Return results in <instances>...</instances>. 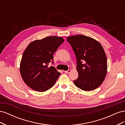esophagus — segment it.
I'll use <instances>...</instances> for the list:
<instances>
[{
  "mask_svg": "<svg viewBox=\"0 0 125 125\" xmlns=\"http://www.w3.org/2000/svg\"><path fill=\"white\" fill-rule=\"evenodd\" d=\"M71 71V69H69L68 70H67V71H65V73H70Z\"/></svg>",
  "mask_w": 125,
  "mask_h": 125,
  "instance_id": "esophagus-1",
  "label": "esophagus"
}]
</instances>
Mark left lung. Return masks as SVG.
Masks as SVG:
<instances>
[{"instance_id":"obj_1","label":"left lung","mask_w":125,"mask_h":125,"mask_svg":"<svg viewBox=\"0 0 125 125\" xmlns=\"http://www.w3.org/2000/svg\"><path fill=\"white\" fill-rule=\"evenodd\" d=\"M77 58L79 77L74 84L86 91L99 87L106 75L107 58L101 44L92 37L83 35L68 37Z\"/></svg>"}]
</instances>
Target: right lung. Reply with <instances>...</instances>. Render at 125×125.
Returning <instances> with one entry per match:
<instances>
[{
  "mask_svg": "<svg viewBox=\"0 0 125 125\" xmlns=\"http://www.w3.org/2000/svg\"><path fill=\"white\" fill-rule=\"evenodd\" d=\"M63 42L62 37L52 36L35 40L28 45L22 57L20 71L23 81L30 88L44 92L55 84L60 73L48 65Z\"/></svg>",
  "mask_w": 125,
  "mask_h": 125,
  "instance_id": "obj_1",
  "label": "right lung"
}]
</instances>
